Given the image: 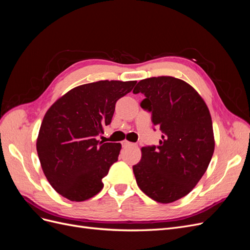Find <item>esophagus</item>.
I'll return each instance as SVG.
<instances>
[{"label": "esophagus", "mask_w": 250, "mask_h": 250, "mask_svg": "<svg viewBox=\"0 0 250 250\" xmlns=\"http://www.w3.org/2000/svg\"><path fill=\"white\" fill-rule=\"evenodd\" d=\"M122 145H123L124 147H127V146H131V145H132V143L128 142V141H123V142H122Z\"/></svg>", "instance_id": "1"}]
</instances>
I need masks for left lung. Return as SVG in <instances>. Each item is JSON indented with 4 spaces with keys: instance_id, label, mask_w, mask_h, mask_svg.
<instances>
[{
    "instance_id": "left-lung-1",
    "label": "left lung",
    "mask_w": 250,
    "mask_h": 250,
    "mask_svg": "<svg viewBox=\"0 0 250 250\" xmlns=\"http://www.w3.org/2000/svg\"><path fill=\"white\" fill-rule=\"evenodd\" d=\"M145 99L141 107L151 112L163 132L158 146L142 148L133 173L141 190L161 203L190 193L206 173L215 149L209 110L200 95L184 80L170 76L141 80L133 94Z\"/></svg>"
}]
</instances>
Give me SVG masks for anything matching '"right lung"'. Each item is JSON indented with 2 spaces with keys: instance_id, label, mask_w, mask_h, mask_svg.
I'll return each mask as SVG.
<instances>
[{
  "instance_id": "1",
  "label": "right lung",
  "mask_w": 250,
  "mask_h": 250,
  "mask_svg": "<svg viewBox=\"0 0 250 250\" xmlns=\"http://www.w3.org/2000/svg\"><path fill=\"white\" fill-rule=\"evenodd\" d=\"M137 81L101 80L71 89L52 105L41 125L36 150L42 171L54 190L71 201L99 193L120 143L97 137L110 124L116 103Z\"/></svg>"
}]
</instances>
